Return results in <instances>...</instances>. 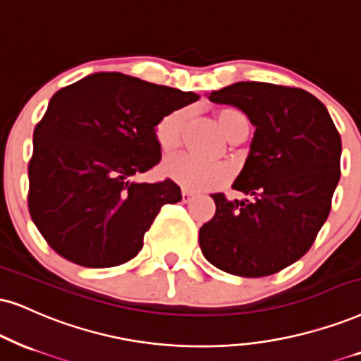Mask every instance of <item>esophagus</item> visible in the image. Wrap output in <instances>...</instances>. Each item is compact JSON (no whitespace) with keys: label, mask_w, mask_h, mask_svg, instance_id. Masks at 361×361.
<instances>
[{"label":"esophagus","mask_w":361,"mask_h":361,"mask_svg":"<svg viewBox=\"0 0 361 361\" xmlns=\"http://www.w3.org/2000/svg\"><path fill=\"white\" fill-rule=\"evenodd\" d=\"M193 196H195V193H191V191H186V190L181 191V200H183V203L191 202V198H193Z\"/></svg>","instance_id":"34e87169"}]
</instances>
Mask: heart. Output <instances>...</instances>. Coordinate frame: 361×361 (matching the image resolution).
I'll list each match as a JSON object with an SVG mask.
<instances>
[{"label":"heart","mask_w":361,"mask_h":361,"mask_svg":"<svg viewBox=\"0 0 361 361\" xmlns=\"http://www.w3.org/2000/svg\"><path fill=\"white\" fill-rule=\"evenodd\" d=\"M186 120H188V109L181 108L168 113L154 126V140L163 153H171L180 148L183 140ZM218 123H220L223 133L230 138L241 125H245L246 116L240 109L223 108L218 111ZM163 175L175 181L178 186L188 191H202L218 188L226 183L230 171L220 163L200 161L190 154H178L165 159L161 166Z\"/></svg>","instance_id":"obj_1"}]
</instances>
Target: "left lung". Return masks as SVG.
<instances>
[{
    "label": "left lung",
    "mask_w": 361,
    "mask_h": 361,
    "mask_svg": "<svg viewBox=\"0 0 361 361\" xmlns=\"http://www.w3.org/2000/svg\"><path fill=\"white\" fill-rule=\"evenodd\" d=\"M208 98L240 108L255 135L231 186L243 198L212 195L216 212L200 228V248L231 275H273L308 252L330 214L340 133L325 104L300 88L238 81Z\"/></svg>",
    "instance_id": "obj_1"
}]
</instances>
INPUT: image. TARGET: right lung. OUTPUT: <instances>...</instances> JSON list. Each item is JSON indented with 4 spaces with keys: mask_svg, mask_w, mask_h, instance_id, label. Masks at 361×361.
Returning <instances> with one entry per match:
<instances>
[{
    "mask_svg": "<svg viewBox=\"0 0 361 361\" xmlns=\"http://www.w3.org/2000/svg\"><path fill=\"white\" fill-rule=\"evenodd\" d=\"M196 99L115 71L53 94L33 133L28 208L54 252L88 268L138 255L163 204L181 200L171 180L136 181L161 159L154 126Z\"/></svg>",
    "mask_w": 361,
    "mask_h": 361,
    "instance_id": "add662e5",
    "label": "right lung"
}]
</instances>
